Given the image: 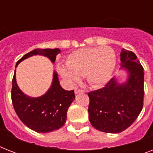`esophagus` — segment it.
Here are the masks:
<instances>
[{
    "mask_svg": "<svg viewBox=\"0 0 153 153\" xmlns=\"http://www.w3.org/2000/svg\"><path fill=\"white\" fill-rule=\"evenodd\" d=\"M84 92H85V91H84V90H80V89H79V90H75V91H74V93L76 94H80V93H84Z\"/></svg>",
    "mask_w": 153,
    "mask_h": 153,
    "instance_id": "1",
    "label": "esophagus"
}]
</instances>
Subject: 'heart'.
<instances>
[{"label":"heart","mask_w":153,"mask_h":153,"mask_svg":"<svg viewBox=\"0 0 153 153\" xmlns=\"http://www.w3.org/2000/svg\"><path fill=\"white\" fill-rule=\"evenodd\" d=\"M116 65L114 51L109 47L86 48L71 53L67 65H59L58 71L70 84L79 82L85 76L93 86H102L111 78Z\"/></svg>","instance_id":"1"}]
</instances>
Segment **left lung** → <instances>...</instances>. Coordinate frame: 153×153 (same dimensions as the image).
<instances>
[{"label": "left lung", "instance_id": "1", "mask_svg": "<svg viewBox=\"0 0 153 153\" xmlns=\"http://www.w3.org/2000/svg\"><path fill=\"white\" fill-rule=\"evenodd\" d=\"M121 68L128 73L123 82L113 78L102 89L88 93V113L91 125L109 133L126 130L137 118L143 108L144 69L133 51L123 48Z\"/></svg>", "mask_w": 153, "mask_h": 153}]
</instances>
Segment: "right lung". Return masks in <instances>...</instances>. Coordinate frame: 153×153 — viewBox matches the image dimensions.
I'll list each match as a JSON object with an SVG mask.
<instances>
[{"label":"right lung","mask_w":153,"mask_h":153,"mask_svg":"<svg viewBox=\"0 0 153 153\" xmlns=\"http://www.w3.org/2000/svg\"><path fill=\"white\" fill-rule=\"evenodd\" d=\"M59 48L35 49L17 61L16 67L23 60L33 55H44L54 63ZM74 91H66L60 86L56 71L53 73L52 82L44 95L32 98L19 88L16 79V70L12 82V102L20 121L37 133H46L57 130L64 126L67 109L74 100Z\"/></svg>","instance_id":"obj_1"}]
</instances>
